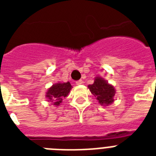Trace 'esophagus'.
Segmentation results:
<instances>
[{"label":"esophagus","instance_id":"obj_1","mask_svg":"<svg viewBox=\"0 0 156 156\" xmlns=\"http://www.w3.org/2000/svg\"><path fill=\"white\" fill-rule=\"evenodd\" d=\"M83 80H78L76 82V84H77V85H81V84H83Z\"/></svg>","mask_w":156,"mask_h":156}]
</instances>
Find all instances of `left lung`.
Returning a JSON list of instances; mask_svg holds the SVG:
<instances>
[{"label": "left lung", "mask_w": 156, "mask_h": 156, "mask_svg": "<svg viewBox=\"0 0 156 156\" xmlns=\"http://www.w3.org/2000/svg\"><path fill=\"white\" fill-rule=\"evenodd\" d=\"M91 94L95 95L96 100L103 106H108L114 101V95L116 90L113 86L109 84L107 81L100 77H96L95 82L91 85H88Z\"/></svg>", "instance_id": "left-lung-1"}]
</instances>
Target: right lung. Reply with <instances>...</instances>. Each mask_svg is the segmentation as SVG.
Segmentation results:
<instances>
[{"label":"right lung","instance_id":"add662e5","mask_svg":"<svg viewBox=\"0 0 156 156\" xmlns=\"http://www.w3.org/2000/svg\"><path fill=\"white\" fill-rule=\"evenodd\" d=\"M72 89V86L69 82L58 83L52 85L46 92V98L48 101H50L55 106H59L62 100L69 95Z\"/></svg>","mask_w":156,"mask_h":156}]
</instances>
